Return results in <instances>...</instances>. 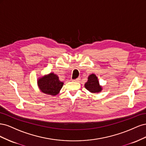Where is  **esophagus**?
Segmentation results:
<instances>
[{"label": "esophagus", "instance_id": "esophagus-1", "mask_svg": "<svg viewBox=\"0 0 146 146\" xmlns=\"http://www.w3.org/2000/svg\"><path fill=\"white\" fill-rule=\"evenodd\" d=\"M74 82H78L80 80V77H78L76 79H74V80H72Z\"/></svg>", "mask_w": 146, "mask_h": 146}]
</instances>
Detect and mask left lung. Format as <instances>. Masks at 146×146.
Listing matches in <instances>:
<instances>
[{
	"instance_id": "8db88e82",
	"label": "left lung",
	"mask_w": 146,
	"mask_h": 146,
	"mask_svg": "<svg viewBox=\"0 0 146 146\" xmlns=\"http://www.w3.org/2000/svg\"><path fill=\"white\" fill-rule=\"evenodd\" d=\"M85 87L92 93H98L102 90V87L99 85L98 77L94 74L90 75L88 77V81L85 84Z\"/></svg>"
}]
</instances>
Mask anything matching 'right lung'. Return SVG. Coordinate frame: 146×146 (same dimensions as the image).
Listing matches in <instances>:
<instances>
[{
    "label": "right lung",
    "mask_w": 146,
    "mask_h": 146,
    "mask_svg": "<svg viewBox=\"0 0 146 146\" xmlns=\"http://www.w3.org/2000/svg\"><path fill=\"white\" fill-rule=\"evenodd\" d=\"M38 86L43 93L51 96L58 94L63 86V82L54 73H50L38 79Z\"/></svg>",
    "instance_id": "obj_1"
}]
</instances>
